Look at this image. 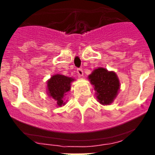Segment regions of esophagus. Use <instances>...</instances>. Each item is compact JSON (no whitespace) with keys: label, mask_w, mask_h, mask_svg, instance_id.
I'll return each instance as SVG.
<instances>
[{"label":"esophagus","mask_w":155,"mask_h":155,"mask_svg":"<svg viewBox=\"0 0 155 155\" xmlns=\"http://www.w3.org/2000/svg\"><path fill=\"white\" fill-rule=\"evenodd\" d=\"M77 74H78V75L80 76V77H82L83 75H84V71H83V70L81 69V68H79V69H78Z\"/></svg>","instance_id":"1"}]
</instances>
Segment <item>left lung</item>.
I'll list each match as a JSON object with an SVG mask.
<instances>
[{"label":"left lung","instance_id":"1","mask_svg":"<svg viewBox=\"0 0 155 155\" xmlns=\"http://www.w3.org/2000/svg\"><path fill=\"white\" fill-rule=\"evenodd\" d=\"M88 80L94 87L97 101L102 105L113 103L120 87V80L114 71L98 68L88 75Z\"/></svg>","mask_w":155,"mask_h":155}]
</instances>
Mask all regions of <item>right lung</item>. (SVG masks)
<instances>
[{
  "mask_svg": "<svg viewBox=\"0 0 155 155\" xmlns=\"http://www.w3.org/2000/svg\"><path fill=\"white\" fill-rule=\"evenodd\" d=\"M75 80L72 77L56 74L52 75L47 82V93L51 98L54 100L56 106L62 107L65 105L64 97L67 92H70L71 83Z\"/></svg>",
  "mask_w": 155,
  "mask_h": 155,
  "instance_id": "add662e5",
  "label": "right lung"
}]
</instances>
